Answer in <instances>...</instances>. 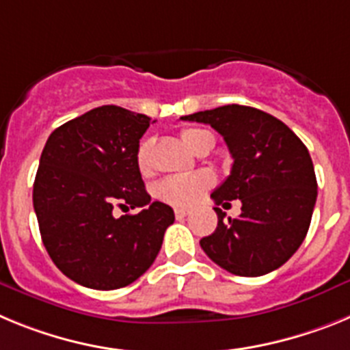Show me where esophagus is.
Instances as JSON below:
<instances>
[{
    "mask_svg": "<svg viewBox=\"0 0 350 350\" xmlns=\"http://www.w3.org/2000/svg\"><path fill=\"white\" fill-rule=\"evenodd\" d=\"M189 215V210L187 208H175V217L177 219H184Z\"/></svg>",
    "mask_w": 350,
    "mask_h": 350,
    "instance_id": "1",
    "label": "esophagus"
}]
</instances>
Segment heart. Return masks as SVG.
Instances as JSON below:
<instances>
[{"mask_svg": "<svg viewBox=\"0 0 350 350\" xmlns=\"http://www.w3.org/2000/svg\"><path fill=\"white\" fill-rule=\"evenodd\" d=\"M184 142L191 150L206 137H212L208 131L198 128H185L180 133ZM137 166L142 173L150 172V142H142L137 150ZM213 177L206 172L185 173V175H172L161 180L156 187V196L161 202L175 206H189L200 202L203 194L212 187Z\"/></svg>", "mask_w": 350, "mask_h": 350, "instance_id": "heart-1", "label": "heart"}]
</instances>
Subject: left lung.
<instances>
[{
	"mask_svg": "<svg viewBox=\"0 0 350 350\" xmlns=\"http://www.w3.org/2000/svg\"><path fill=\"white\" fill-rule=\"evenodd\" d=\"M210 124L233 157L230 177L212 193L217 228L200 240L215 265L240 277H259L282 267L307 237L317 198L310 154L282 120L243 105L180 117ZM243 202L237 219L218 208Z\"/></svg>",
	"mask_w": 350,
	"mask_h": 350,
	"instance_id": "left-lung-1",
	"label": "left lung"
}]
</instances>
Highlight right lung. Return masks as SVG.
Returning <instances> with one entry per match:
<instances>
[{"mask_svg": "<svg viewBox=\"0 0 350 350\" xmlns=\"http://www.w3.org/2000/svg\"><path fill=\"white\" fill-rule=\"evenodd\" d=\"M150 119L116 105L92 108L51 133L33 185L43 245L68 279L112 291L150 268L173 224L172 206L150 202L137 166ZM142 210L113 217L115 206Z\"/></svg>", "mask_w": 350, "mask_h": 350, "instance_id": "right-lung-1", "label": "right lung"}]
</instances>
